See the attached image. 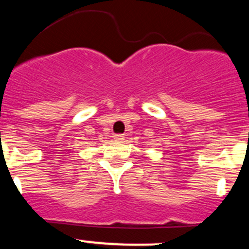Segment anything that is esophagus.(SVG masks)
Segmentation results:
<instances>
[{
  "label": "esophagus",
  "mask_w": 249,
  "mask_h": 249,
  "mask_svg": "<svg viewBox=\"0 0 249 249\" xmlns=\"http://www.w3.org/2000/svg\"><path fill=\"white\" fill-rule=\"evenodd\" d=\"M114 139H116L117 142H122L123 139H124V135H122V133H118V135H114Z\"/></svg>",
  "instance_id": "1"
}]
</instances>
